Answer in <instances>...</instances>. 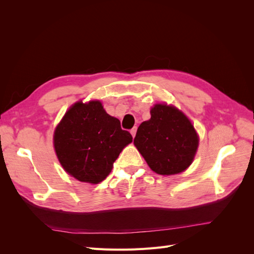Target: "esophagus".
Listing matches in <instances>:
<instances>
[{
  "instance_id": "esophagus-1",
  "label": "esophagus",
  "mask_w": 254,
  "mask_h": 254,
  "mask_svg": "<svg viewBox=\"0 0 254 254\" xmlns=\"http://www.w3.org/2000/svg\"><path fill=\"white\" fill-rule=\"evenodd\" d=\"M130 133H131L132 137L135 136V133H136V127H133L131 130H130Z\"/></svg>"
}]
</instances>
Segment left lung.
Wrapping results in <instances>:
<instances>
[{
  "instance_id": "obj_1",
  "label": "left lung",
  "mask_w": 254,
  "mask_h": 254,
  "mask_svg": "<svg viewBox=\"0 0 254 254\" xmlns=\"http://www.w3.org/2000/svg\"><path fill=\"white\" fill-rule=\"evenodd\" d=\"M137 128L134 145L159 175L179 174L193 162L198 135L190 120L175 107L158 104Z\"/></svg>"
}]
</instances>
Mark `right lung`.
<instances>
[{
    "mask_svg": "<svg viewBox=\"0 0 254 254\" xmlns=\"http://www.w3.org/2000/svg\"><path fill=\"white\" fill-rule=\"evenodd\" d=\"M132 142L121 122L107 113L98 101L77 103L65 113L54 134L59 162L81 182L99 183L112 170L114 161Z\"/></svg>",
    "mask_w": 254,
    "mask_h": 254,
    "instance_id": "1",
    "label": "right lung"
}]
</instances>
